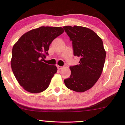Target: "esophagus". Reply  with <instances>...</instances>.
Wrapping results in <instances>:
<instances>
[{
	"label": "esophagus",
	"mask_w": 125,
	"mask_h": 125,
	"mask_svg": "<svg viewBox=\"0 0 125 125\" xmlns=\"http://www.w3.org/2000/svg\"><path fill=\"white\" fill-rule=\"evenodd\" d=\"M62 68H63V67L60 66V65H57V68H58V69H59V70H61V69H62Z\"/></svg>",
	"instance_id": "esophagus-1"
}]
</instances>
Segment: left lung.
Returning <instances> with one entry per match:
<instances>
[{
    "label": "left lung",
    "instance_id": "8db88e82",
    "mask_svg": "<svg viewBox=\"0 0 125 125\" xmlns=\"http://www.w3.org/2000/svg\"><path fill=\"white\" fill-rule=\"evenodd\" d=\"M65 32L72 41L74 56L79 57V64L71 66V74L64 80L65 86L77 92L92 88L102 73L106 51L101 38L85 27L66 26Z\"/></svg>",
    "mask_w": 125,
    "mask_h": 125
}]
</instances>
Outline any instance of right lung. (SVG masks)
Here are the masks:
<instances>
[{"instance_id": "obj_1", "label": "right lung", "mask_w": 125, "mask_h": 125, "mask_svg": "<svg viewBox=\"0 0 125 125\" xmlns=\"http://www.w3.org/2000/svg\"><path fill=\"white\" fill-rule=\"evenodd\" d=\"M64 32L61 27L41 26L24 33L12 47L11 66L20 85L31 93L43 92L57 71L56 65L42 62L50 44Z\"/></svg>"}]
</instances>
